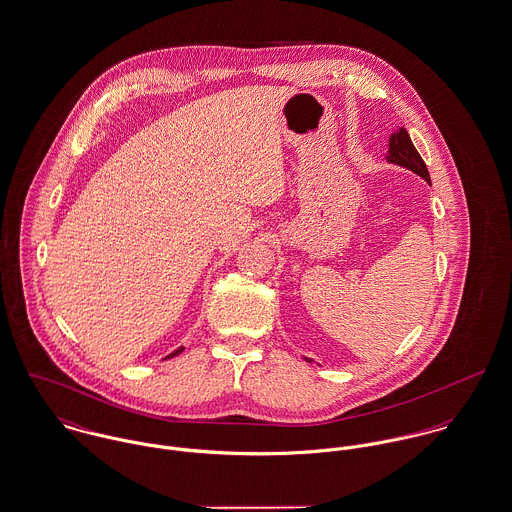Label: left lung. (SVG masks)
<instances>
[{
  "instance_id": "obj_1",
  "label": "left lung",
  "mask_w": 512,
  "mask_h": 512,
  "mask_svg": "<svg viewBox=\"0 0 512 512\" xmlns=\"http://www.w3.org/2000/svg\"><path fill=\"white\" fill-rule=\"evenodd\" d=\"M387 162H393V164H399L403 168H409L411 172L419 174L422 180L430 182V174L426 170V164L424 160L420 158L413 140L409 137L407 129H399L397 133L391 135L389 140V152H387Z\"/></svg>"
}]
</instances>
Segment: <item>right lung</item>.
<instances>
[{"instance_id": "obj_1", "label": "right lung", "mask_w": 512, "mask_h": 512, "mask_svg": "<svg viewBox=\"0 0 512 512\" xmlns=\"http://www.w3.org/2000/svg\"><path fill=\"white\" fill-rule=\"evenodd\" d=\"M182 350H184V348H178V350H176V352H172V354H170V356H166V358H174V356H178V354H180V352H182Z\"/></svg>"}]
</instances>
